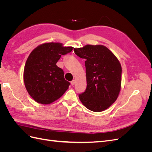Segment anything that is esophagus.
<instances>
[{
	"label": "esophagus",
	"instance_id": "34e87169",
	"mask_svg": "<svg viewBox=\"0 0 152 152\" xmlns=\"http://www.w3.org/2000/svg\"><path fill=\"white\" fill-rule=\"evenodd\" d=\"M75 84V80H73L72 82H71V84L72 86H74Z\"/></svg>",
	"mask_w": 152,
	"mask_h": 152
}]
</instances>
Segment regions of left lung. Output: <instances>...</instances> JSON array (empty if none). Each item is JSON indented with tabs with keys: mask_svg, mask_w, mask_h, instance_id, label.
<instances>
[{
	"mask_svg": "<svg viewBox=\"0 0 152 152\" xmlns=\"http://www.w3.org/2000/svg\"><path fill=\"white\" fill-rule=\"evenodd\" d=\"M78 56L85 59L87 87L79 95L82 103L91 111L102 112L117 99L121 88L122 67L113 53L103 45L75 48Z\"/></svg>",
	"mask_w": 152,
	"mask_h": 152,
	"instance_id": "obj_1",
	"label": "left lung"
}]
</instances>
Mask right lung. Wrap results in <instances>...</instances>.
<instances>
[{"label":"right lung","mask_w":152,"mask_h":152,"mask_svg":"<svg viewBox=\"0 0 152 152\" xmlns=\"http://www.w3.org/2000/svg\"><path fill=\"white\" fill-rule=\"evenodd\" d=\"M73 47H64L59 42H48L35 48L26 61L23 80L28 94L36 102L48 104L65 93L70 82L56 65L61 55L70 53Z\"/></svg>","instance_id":"obj_1"}]
</instances>
